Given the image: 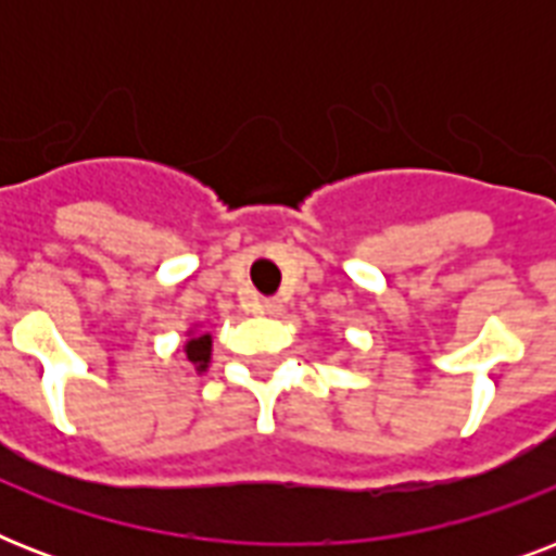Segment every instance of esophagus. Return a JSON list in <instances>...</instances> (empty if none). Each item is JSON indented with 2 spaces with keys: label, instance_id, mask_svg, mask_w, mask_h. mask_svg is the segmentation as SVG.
I'll return each instance as SVG.
<instances>
[{
  "label": "esophagus",
  "instance_id": "obj_1",
  "mask_svg": "<svg viewBox=\"0 0 556 556\" xmlns=\"http://www.w3.org/2000/svg\"><path fill=\"white\" fill-rule=\"evenodd\" d=\"M282 312H286V305H282V300H277V296H268V300H262L260 303V314H265V317H279Z\"/></svg>",
  "mask_w": 556,
  "mask_h": 556
}]
</instances>
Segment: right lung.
Segmentation results:
<instances>
[{
    "mask_svg": "<svg viewBox=\"0 0 556 556\" xmlns=\"http://www.w3.org/2000/svg\"><path fill=\"white\" fill-rule=\"evenodd\" d=\"M185 352H187V361L195 366V371H207L210 352H213V340H210V334H190Z\"/></svg>",
    "mask_w": 556,
    "mask_h": 556,
    "instance_id": "1",
    "label": "right lung"
}]
</instances>
